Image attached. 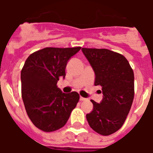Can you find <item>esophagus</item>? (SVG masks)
<instances>
[{
	"label": "esophagus",
	"mask_w": 153,
	"mask_h": 153,
	"mask_svg": "<svg viewBox=\"0 0 153 153\" xmlns=\"http://www.w3.org/2000/svg\"><path fill=\"white\" fill-rule=\"evenodd\" d=\"M79 100H80V101H84V100H86V98H84V97H79Z\"/></svg>",
	"instance_id": "esophagus-1"
}]
</instances>
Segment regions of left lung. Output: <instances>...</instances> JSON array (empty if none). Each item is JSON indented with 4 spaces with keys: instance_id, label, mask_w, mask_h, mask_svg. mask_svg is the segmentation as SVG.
<instances>
[{
    "instance_id": "obj_1",
    "label": "left lung",
    "mask_w": 153,
    "mask_h": 153,
    "mask_svg": "<svg viewBox=\"0 0 153 153\" xmlns=\"http://www.w3.org/2000/svg\"><path fill=\"white\" fill-rule=\"evenodd\" d=\"M95 73V86H102L100 103L92 100L93 110L86 114L90 126L109 136L122 127L134 98V74L124 56L107 49L82 48Z\"/></svg>"
}]
</instances>
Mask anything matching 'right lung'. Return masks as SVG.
Masks as SVG:
<instances>
[{"label": "right lung", "instance_id": "right-lung-1", "mask_svg": "<svg viewBox=\"0 0 153 153\" xmlns=\"http://www.w3.org/2000/svg\"><path fill=\"white\" fill-rule=\"evenodd\" d=\"M80 47L72 48L46 47L33 53L21 70V93L31 122L44 132L60 129L76 107L79 93H64L56 86L65 78V69L71 56Z\"/></svg>", "mask_w": 153, "mask_h": 153}]
</instances>
